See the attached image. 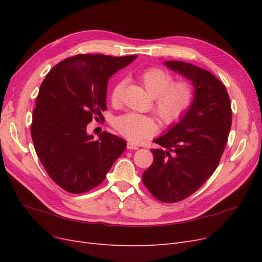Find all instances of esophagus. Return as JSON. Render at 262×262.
Segmentation results:
<instances>
[{
  "mask_svg": "<svg viewBox=\"0 0 262 262\" xmlns=\"http://www.w3.org/2000/svg\"><path fill=\"white\" fill-rule=\"evenodd\" d=\"M126 148H128V149H139V146L137 144L132 143V142H128V144H126Z\"/></svg>",
  "mask_w": 262,
  "mask_h": 262,
  "instance_id": "34e87169",
  "label": "esophagus"
}]
</instances>
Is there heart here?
Segmentation results:
<instances>
[{"mask_svg":"<svg viewBox=\"0 0 262 262\" xmlns=\"http://www.w3.org/2000/svg\"><path fill=\"white\" fill-rule=\"evenodd\" d=\"M140 81L146 92L154 97V112L164 123L177 121L190 107L193 98L192 85L187 81L172 82V76L161 68H148L140 75ZM124 82L115 83L112 89L113 104L122 98ZM115 128L133 142H140L154 134L156 124L152 118L139 114H126L118 117Z\"/></svg>","mask_w":262,"mask_h":262,"instance_id":"obj_1","label":"heart"}]
</instances>
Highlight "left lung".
<instances>
[{"label": "left lung", "mask_w": 262, "mask_h": 262, "mask_svg": "<svg viewBox=\"0 0 262 262\" xmlns=\"http://www.w3.org/2000/svg\"><path fill=\"white\" fill-rule=\"evenodd\" d=\"M164 64L192 83L193 100L179 122L154 140L153 164L142 181L166 203L186 199L216 169L232 125L231 100L225 86L209 71L182 61Z\"/></svg>", "instance_id": "8db88e82"}]
</instances>
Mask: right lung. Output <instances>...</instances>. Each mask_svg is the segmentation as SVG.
Here are the masks:
<instances>
[{
    "label": "right lung",
    "instance_id": "right-lung-1",
    "mask_svg": "<svg viewBox=\"0 0 262 262\" xmlns=\"http://www.w3.org/2000/svg\"><path fill=\"white\" fill-rule=\"evenodd\" d=\"M138 55L77 54L51 69L41 83L31 122L36 153L50 178L71 193L101 184L126 146L106 131L99 139L87 124L102 120L108 80Z\"/></svg>",
    "mask_w": 262,
    "mask_h": 262
}]
</instances>
